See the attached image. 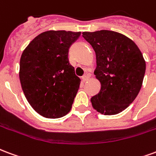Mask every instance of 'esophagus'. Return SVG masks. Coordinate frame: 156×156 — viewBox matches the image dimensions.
Listing matches in <instances>:
<instances>
[{"label": "esophagus", "instance_id": "esophagus-1", "mask_svg": "<svg viewBox=\"0 0 156 156\" xmlns=\"http://www.w3.org/2000/svg\"><path fill=\"white\" fill-rule=\"evenodd\" d=\"M90 79V76L88 74H86V75H84L82 76V80L83 81H86V80H88Z\"/></svg>", "mask_w": 156, "mask_h": 156}]
</instances>
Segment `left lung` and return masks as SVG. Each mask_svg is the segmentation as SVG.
<instances>
[{
  "label": "left lung",
  "instance_id": "obj_1",
  "mask_svg": "<svg viewBox=\"0 0 156 156\" xmlns=\"http://www.w3.org/2000/svg\"><path fill=\"white\" fill-rule=\"evenodd\" d=\"M82 36L95 52L94 74L101 86L90 99L92 107L105 115L119 114L140 90L145 72L143 55L132 40L116 31H85Z\"/></svg>",
  "mask_w": 156,
  "mask_h": 156
}]
</instances>
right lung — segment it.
<instances>
[{
	"instance_id": "1",
	"label": "right lung",
	"mask_w": 156,
	"mask_h": 156,
	"mask_svg": "<svg viewBox=\"0 0 156 156\" xmlns=\"http://www.w3.org/2000/svg\"><path fill=\"white\" fill-rule=\"evenodd\" d=\"M80 31L47 30L35 37L20 56V85L27 101L42 116L56 119L70 112L80 84L68 59Z\"/></svg>"
}]
</instances>
